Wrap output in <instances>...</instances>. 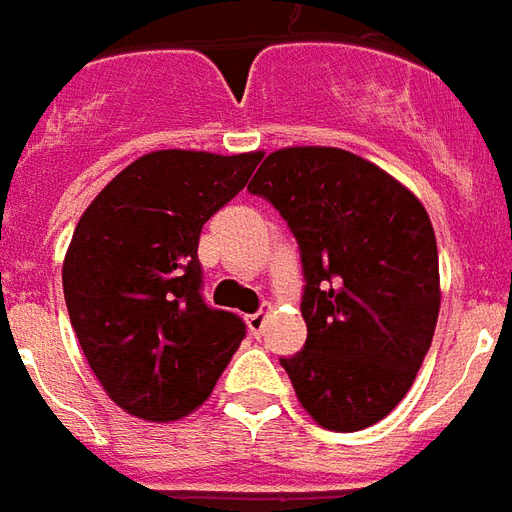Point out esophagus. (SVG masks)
Returning a JSON list of instances; mask_svg holds the SVG:
<instances>
[{"label": "esophagus", "mask_w": 512, "mask_h": 512, "mask_svg": "<svg viewBox=\"0 0 512 512\" xmlns=\"http://www.w3.org/2000/svg\"><path fill=\"white\" fill-rule=\"evenodd\" d=\"M245 319H248V327H251V333L259 338L261 330H264V319H267V316H264V311L251 313V316H245Z\"/></svg>", "instance_id": "34e87169"}]
</instances>
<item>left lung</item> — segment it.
Masks as SVG:
<instances>
[{
    "label": "left lung",
    "instance_id": "1",
    "mask_svg": "<svg viewBox=\"0 0 512 512\" xmlns=\"http://www.w3.org/2000/svg\"><path fill=\"white\" fill-rule=\"evenodd\" d=\"M300 245L308 338L281 357L316 423L360 431L409 393L439 316L428 212L387 171L335 147H289L248 185Z\"/></svg>",
    "mask_w": 512,
    "mask_h": 512
}]
</instances>
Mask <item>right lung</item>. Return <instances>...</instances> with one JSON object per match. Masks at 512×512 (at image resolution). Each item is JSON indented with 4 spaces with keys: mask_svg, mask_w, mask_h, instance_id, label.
Instances as JSON below:
<instances>
[{
    "mask_svg": "<svg viewBox=\"0 0 512 512\" xmlns=\"http://www.w3.org/2000/svg\"><path fill=\"white\" fill-rule=\"evenodd\" d=\"M261 152H149L100 190L62 267L67 313L108 398L141 420H179L210 398L245 338L204 300L199 237Z\"/></svg>",
    "mask_w": 512,
    "mask_h": 512,
    "instance_id": "1",
    "label": "right lung"
}]
</instances>
